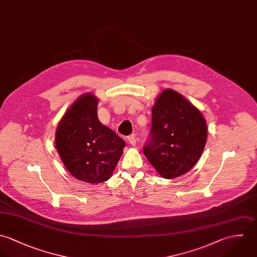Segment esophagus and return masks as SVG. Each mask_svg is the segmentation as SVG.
I'll list each match as a JSON object with an SVG mask.
<instances>
[{
  "label": "esophagus",
  "instance_id": "obj_1",
  "mask_svg": "<svg viewBox=\"0 0 257 257\" xmlns=\"http://www.w3.org/2000/svg\"><path fill=\"white\" fill-rule=\"evenodd\" d=\"M127 140H128V142H129V144H130V145H132V146H136V143H137V141H136L135 135H131V136H128Z\"/></svg>",
  "mask_w": 257,
  "mask_h": 257
}]
</instances>
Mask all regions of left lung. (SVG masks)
Returning <instances> with one entry per match:
<instances>
[{
  "label": "left lung",
  "mask_w": 257,
  "mask_h": 257,
  "mask_svg": "<svg viewBox=\"0 0 257 257\" xmlns=\"http://www.w3.org/2000/svg\"><path fill=\"white\" fill-rule=\"evenodd\" d=\"M206 136L201 111L180 93L167 89L153 106L152 126L143 152L162 177L174 179L197 164Z\"/></svg>",
  "instance_id": "obj_1"
}]
</instances>
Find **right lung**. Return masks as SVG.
Listing matches in <instances>:
<instances>
[{"label": "right lung", "instance_id": "add662e5", "mask_svg": "<svg viewBox=\"0 0 257 257\" xmlns=\"http://www.w3.org/2000/svg\"><path fill=\"white\" fill-rule=\"evenodd\" d=\"M98 100L81 95L65 112L55 133V147L68 172L89 184L107 181L121 155L125 142L100 123Z\"/></svg>", "mask_w": 257, "mask_h": 257}]
</instances>
